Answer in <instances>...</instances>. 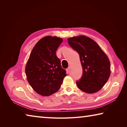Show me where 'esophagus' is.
Returning a JSON list of instances; mask_svg holds the SVG:
<instances>
[{
  "label": "esophagus",
  "mask_w": 127,
  "mask_h": 127,
  "mask_svg": "<svg viewBox=\"0 0 127 127\" xmlns=\"http://www.w3.org/2000/svg\"><path fill=\"white\" fill-rule=\"evenodd\" d=\"M66 72L67 73H68L69 72V67L67 69H66Z\"/></svg>",
  "instance_id": "esophagus-1"
}]
</instances>
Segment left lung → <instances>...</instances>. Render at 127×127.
<instances>
[{"label": "left lung", "mask_w": 127, "mask_h": 127, "mask_svg": "<svg viewBox=\"0 0 127 127\" xmlns=\"http://www.w3.org/2000/svg\"><path fill=\"white\" fill-rule=\"evenodd\" d=\"M69 45L79 55L83 68L77 86L87 94H94L100 90L110 76L109 59L100 46L92 38L80 35L68 38Z\"/></svg>", "instance_id": "1"}]
</instances>
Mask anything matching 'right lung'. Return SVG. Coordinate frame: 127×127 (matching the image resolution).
<instances>
[{
	"instance_id": "right-lung-1",
	"label": "right lung",
	"mask_w": 127,
	"mask_h": 127,
	"mask_svg": "<svg viewBox=\"0 0 127 127\" xmlns=\"http://www.w3.org/2000/svg\"><path fill=\"white\" fill-rule=\"evenodd\" d=\"M63 39L57 36H46L36 43L32 50L25 67L28 82L36 93L49 96L59 90L64 77L56 51Z\"/></svg>"
}]
</instances>
